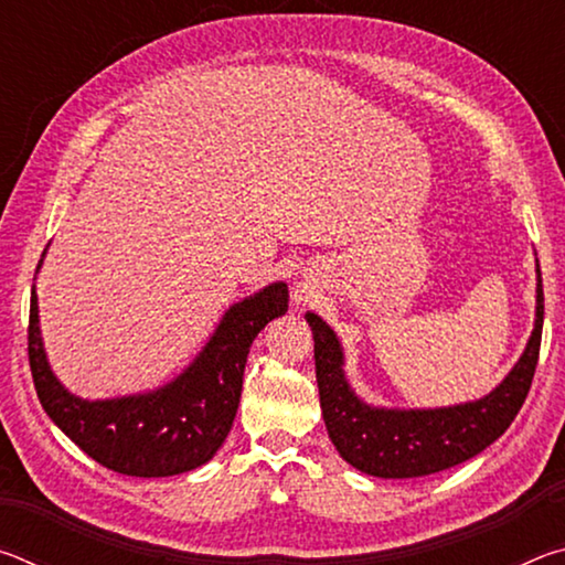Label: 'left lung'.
Masks as SVG:
<instances>
[{"label":"left lung","mask_w":565,"mask_h":565,"mask_svg":"<svg viewBox=\"0 0 565 565\" xmlns=\"http://www.w3.org/2000/svg\"><path fill=\"white\" fill-rule=\"evenodd\" d=\"M535 286V323L523 356L489 396L446 408H376L363 404L343 376V351L327 321L306 313L321 414L329 438L347 463L376 478H418L481 454L519 414L535 374L543 331V281Z\"/></svg>","instance_id":"obj_1"}]
</instances>
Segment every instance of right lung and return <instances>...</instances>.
<instances>
[{"instance_id": "add662e5", "label": "right lung", "mask_w": 565, "mask_h": 565, "mask_svg": "<svg viewBox=\"0 0 565 565\" xmlns=\"http://www.w3.org/2000/svg\"><path fill=\"white\" fill-rule=\"evenodd\" d=\"M286 309L289 289L276 281L234 303L194 363L171 384L149 394L84 401L70 394L52 374L32 286L26 349L36 396L46 416L84 454L111 471L139 478L186 473L222 448L242 398L248 349L266 323Z\"/></svg>"}]
</instances>
